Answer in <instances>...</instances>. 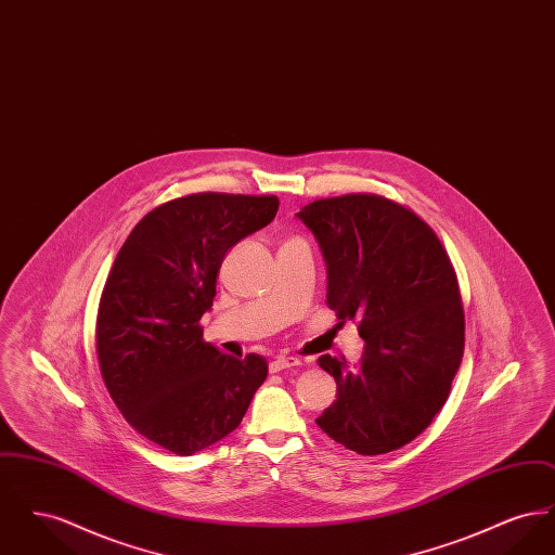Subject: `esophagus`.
<instances>
[{
	"label": "esophagus",
	"mask_w": 555,
	"mask_h": 555,
	"mask_svg": "<svg viewBox=\"0 0 555 555\" xmlns=\"http://www.w3.org/2000/svg\"><path fill=\"white\" fill-rule=\"evenodd\" d=\"M293 366H301V360L295 356H279L270 362V372H281V370L293 369Z\"/></svg>",
	"instance_id": "esophagus-1"
}]
</instances>
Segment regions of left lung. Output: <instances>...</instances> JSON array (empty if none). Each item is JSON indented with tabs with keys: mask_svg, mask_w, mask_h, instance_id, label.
Returning a JSON list of instances; mask_svg holds the SVG:
<instances>
[{
	"mask_svg": "<svg viewBox=\"0 0 555 555\" xmlns=\"http://www.w3.org/2000/svg\"><path fill=\"white\" fill-rule=\"evenodd\" d=\"M326 264V304L356 320L358 366L318 358L337 399L317 424L337 443L378 455L416 439L446 405L464 356L457 279L433 229L378 195L317 199L295 214Z\"/></svg>",
	"mask_w": 555,
	"mask_h": 555,
	"instance_id": "8db88e82",
	"label": "left lung"
}]
</instances>
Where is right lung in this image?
Instances as JSON below:
<instances>
[{"instance_id": "1", "label": "right lung", "mask_w": 555, "mask_h": 555, "mask_svg": "<svg viewBox=\"0 0 555 555\" xmlns=\"http://www.w3.org/2000/svg\"><path fill=\"white\" fill-rule=\"evenodd\" d=\"M274 195L195 193L139 220L109 270L98 312L107 391L132 428L177 455L210 448L237 428L268 364L206 344L227 251L264 229Z\"/></svg>"}]
</instances>
